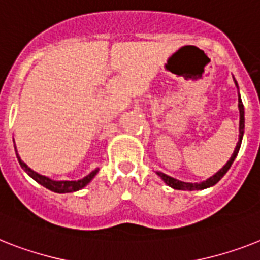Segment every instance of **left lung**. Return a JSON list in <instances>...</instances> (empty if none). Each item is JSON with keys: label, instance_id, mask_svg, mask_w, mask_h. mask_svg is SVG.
<instances>
[{"label": "left lung", "instance_id": "8db88e82", "mask_svg": "<svg viewBox=\"0 0 260 260\" xmlns=\"http://www.w3.org/2000/svg\"><path fill=\"white\" fill-rule=\"evenodd\" d=\"M235 84H236V81H235ZM236 86H238V84H236ZM239 113H240L239 140H238V144H236L235 151H234L233 156H231V159L227 161V164H225V166L223 167L220 171H219V172H216L214 176H211L210 179H207L206 181H202V183H184V181L176 180V179L171 178V176H168V175H166V174H161V172H157V175H159L160 178L163 179L164 181H166L167 184L175 189L193 191V189H204V188H207V187H211V185L216 184V183H218V181L220 180L223 176H224L225 172L230 170V167H231V164L234 163V160H235L236 155H238V152H239L240 144H242V137H243V129H244V109H243V103H242V100H240V96H239Z\"/></svg>", "mask_w": 260, "mask_h": 260}]
</instances>
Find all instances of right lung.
I'll list each match as a JSON object with an SVG mask.
<instances>
[{"instance_id": "1", "label": "right lung", "mask_w": 260, "mask_h": 260, "mask_svg": "<svg viewBox=\"0 0 260 260\" xmlns=\"http://www.w3.org/2000/svg\"><path fill=\"white\" fill-rule=\"evenodd\" d=\"M16 155H17V159H18V163H20V166L22 167V170L26 172L30 178L35 179L37 183H40L41 185H44L45 188L50 189V191L53 192H57V193H65V192H75V191H79V189L84 188L88 183H89L92 179H93L94 175L99 172V170H94L93 172H90L88 176H85L84 179H81V180H77V181H54V180H50L49 178H46V176H42V175H39L37 172H35V171H31L29 167L26 166V164L22 161V160L20 159V156H18V153H17L16 151Z\"/></svg>"}]
</instances>
